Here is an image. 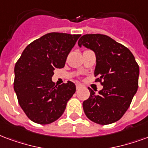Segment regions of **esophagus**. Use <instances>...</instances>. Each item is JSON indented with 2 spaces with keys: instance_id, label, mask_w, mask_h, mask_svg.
<instances>
[{
  "instance_id": "1",
  "label": "esophagus",
  "mask_w": 148,
  "mask_h": 148,
  "mask_svg": "<svg viewBox=\"0 0 148 148\" xmlns=\"http://www.w3.org/2000/svg\"><path fill=\"white\" fill-rule=\"evenodd\" d=\"M82 87V85L81 84V83H76V88L77 89H79Z\"/></svg>"
}]
</instances>
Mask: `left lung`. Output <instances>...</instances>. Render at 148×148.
Listing matches in <instances>:
<instances>
[{
	"instance_id": "obj_1",
	"label": "left lung",
	"mask_w": 148,
	"mask_h": 148,
	"mask_svg": "<svg viewBox=\"0 0 148 148\" xmlns=\"http://www.w3.org/2000/svg\"><path fill=\"white\" fill-rule=\"evenodd\" d=\"M96 55L94 74L99 77L103 88L83 102V110L88 119L99 125L119 121L128 110L138 88L140 69L132 52L126 47L103 34H85L78 40Z\"/></svg>"
}]
</instances>
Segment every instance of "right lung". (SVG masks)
<instances>
[{
	"label": "right lung",
	"instance_id": "1",
	"mask_svg": "<svg viewBox=\"0 0 148 148\" xmlns=\"http://www.w3.org/2000/svg\"><path fill=\"white\" fill-rule=\"evenodd\" d=\"M80 34L49 33L28 45L16 63L14 90L30 120L50 124L61 117L76 91L72 82L56 85L52 77L63 68Z\"/></svg>",
	"mask_w": 148,
	"mask_h": 148
}]
</instances>
